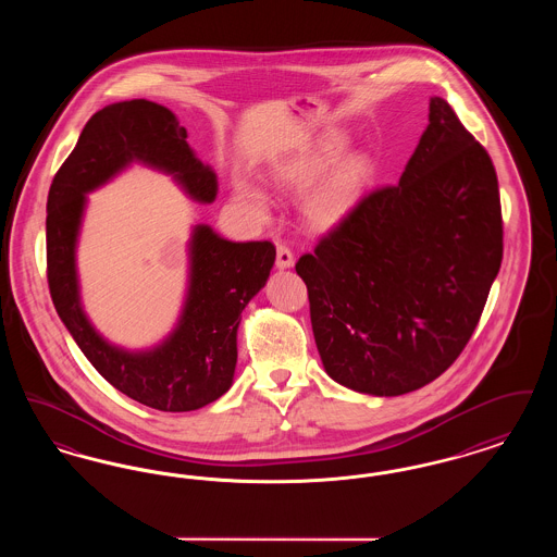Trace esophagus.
Masks as SVG:
<instances>
[{
  "label": "esophagus",
  "mask_w": 557,
  "mask_h": 557,
  "mask_svg": "<svg viewBox=\"0 0 557 557\" xmlns=\"http://www.w3.org/2000/svg\"><path fill=\"white\" fill-rule=\"evenodd\" d=\"M277 269H290L294 265V255L288 246H277V257H275Z\"/></svg>",
  "instance_id": "esophagus-1"
}]
</instances>
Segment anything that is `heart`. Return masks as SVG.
<instances>
[{"label":"heart","instance_id":"b5f03b06","mask_svg":"<svg viewBox=\"0 0 557 557\" xmlns=\"http://www.w3.org/2000/svg\"><path fill=\"white\" fill-rule=\"evenodd\" d=\"M348 146V139L341 133L323 137L307 152L280 164L271 175L273 184L292 191L314 186L302 200V216L315 232L341 227L357 211L373 184V162L357 152L345 158ZM234 198L257 219H265L269 207L257 187L238 180L234 184Z\"/></svg>","mask_w":557,"mask_h":557}]
</instances>
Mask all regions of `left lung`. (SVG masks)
Here are the masks:
<instances>
[{
  "label": "left lung",
  "instance_id": "left-lung-1",
  "mask_svg": "<svg viewBox=\"0 0 557 557\" xmlns=\"http://www.w3.org/2000/svg\"><path fill=\"white\" fill-rule=\"evenodd\" d=\"M502 259L493 160L434 96L398 186L368 194L296 263L323 370L373 397L430 384L468 345Z\"/></svg>",
  "mask_w": 557,
  "mask_h": 557
}]
</instances>
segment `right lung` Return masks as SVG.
I'll list each match as a JSON object with an SVG mask.
<instances>
[{"instance_id":"add662e5","label":"right lung","mask_w":557,"mask_h":557,"mask_svg":"<svg viewBox=\"0 0 557 557\" xmlns=\"http://www.w3.org/2000/svg\"><path fill=\"white\" fill-rule=\"evenodd\" d=\"M186 137L177 116L157 102L110 104L87 121L48 196V284L58 315L104 380L159 411H194L232 388L242 311L265 288L275 263L271 242H232L211 225H194L186 300L171 334L159 345L129 350L94 327L81 302L77 273L87 194L137 162L171 175L191 200L211 205L216 173L194 154Z\"/></svg>"}]
</instances>
